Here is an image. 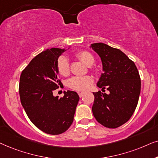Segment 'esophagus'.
Listing matches in <instances>:
<instances>
[{
    "instance_id": "esophagus-1",
    "label": "esophagus",
    "mask_w": 158,
    "mask_h": 158,
    "mask_svg": "<svg viewBox=\"0 0 158 158\" xmlns=\"http://www.w3.org/2000/svg\"><path fill=\"white\" fill-rule=\"evenodd\" d=\"M79 96L80 97V98H82V97L84 96V94H85V92H79Z\"/></svg>"
}]
</instances>
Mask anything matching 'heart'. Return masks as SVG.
<instances>
[{"label":"heart","mask_w":158,"mask_h":158,"mask_svg":"<svg viewBox=\"0 0 158 158\" xmlns=\"http://www.w3.org/2000/svg\"><path fill=\"white\" fill-rule=\"evenodd\" d=\"M76 56L87 66H91L94 61V56L89 52L82 50L78 52ZM56 69L60 75L66 77L70 73V67L68 58L65 56H60L56 62ZM93 83V78L91 76L87 75L83 77H73L68 79L66 85L71 89L77 91H85Z\"/></svg>","instance_id":"b5f03b06"}]
</instances>
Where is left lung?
I'll use <instances>...</instances> for the list:
<instances>
[{
    "instance_id": "obj_1",
    "label": "left lung",
    "mask_w": 158,
    "mask_h": 158,
    "mask_svg": "<svg viewBox=\"0 0 158 158\" xmlns=\"http://www.w3.org/2000/svg\"><path fill=\"white\" fill-rule=\"evenodd\" d=\"M92 48L102 60V71L97 86L110 94L93 92L92 110L98 123L115 129L127 122L137 106L141 80L134 63L125 53L106 44H92Z\"/></svg>"
}]
</instances>
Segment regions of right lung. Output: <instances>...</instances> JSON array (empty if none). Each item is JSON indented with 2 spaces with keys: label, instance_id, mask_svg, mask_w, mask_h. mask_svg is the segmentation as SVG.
<instances>
[{
  "label": "right lung",
  "instance_id": "right-lung-1",
  "mask_svg": "<svg viewBox=\"0 0 158 158\" xmlns=\"http://www.w3.org/2000/svg\"><path fill=\"white\" fill-rule=\"evenodd\" d=\"M65 49L44 50L31 60L20 76L21 103L35 127L46 134L64 133L73 121L79 97L76 92H64L54 97L52 92L62 85L56 69L58 58Z\"/></svg>",
  "mask_w": 158,
  "mask_h": 158
}]
</instances>
